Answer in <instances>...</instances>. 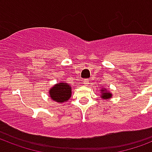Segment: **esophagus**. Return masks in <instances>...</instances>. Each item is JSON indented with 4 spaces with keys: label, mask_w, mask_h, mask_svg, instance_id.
Returning a JSON list of instances; mask_svg holds the SVG:
<instances>
[{
    "label": "esophagus",
    "mask_w": 152,
    "mask_h": 152,
    "mask_svg": "<svg viewBox=\"0 0 152 152\" xmlns=\"http://www.w3.org/2000/svg\"><path fill=\"white\" fill-rule=\"evenodd\" d=\"M88 82H89V80H83V84H84V85L88 86Z\"/></svg>",
    "instance_id": "1"
}]
</instances>
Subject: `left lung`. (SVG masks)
Here are the masks:
<instances>
[{
  "label": "left lung",
  "mask_w": 152,
  "mask_h": 152,
  "mask_svg": "<svg viewBox=\"0 0 152 152\" xmlns=\"http://www.w3.org/2000/svg\"><path fill=\"white\" fill-rule=\"evenodd\" d=\"M101 92H102L101 97L103 99H110V98L112 97V94H111L110 92L107 91V90L104 89V88L102 89Z\"/></svg>",
  "instance_id": "1"
}]
</instances>
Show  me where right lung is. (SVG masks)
Masks as SVG:
<instances>
[{"mask_svg":"<svg viewBox=\"0 0 152 152\" xmlns=\"http://www.w3.org/2000/svg\"><path fill=\"white\" fill-rule=\"evenodd\" d=\"M51 99L57 102H64L70 99L72 95V88L69 83H58L55 84L49 91Z\"/></svg>","mask_w":152,"mask_h":152,"instance_id":"add662e5","label":"right lung"}]
</instances>
